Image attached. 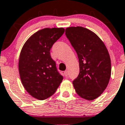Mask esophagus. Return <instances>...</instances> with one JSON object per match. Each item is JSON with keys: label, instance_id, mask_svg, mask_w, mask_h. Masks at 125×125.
<instances>
[{"label": "esophagus", "instance_id": "34e87169", "mask_svg": "<svg viewBox=\"0 0 125 125\" xmlns=\"http://www.w3.org/2000/svg\"><path fill=\"white\" fill-rule=\"evenodd\" d=\"M68 74H68V71H65L64 72V75H65V76H68Z\"/></svg>", "mask_w": 125, "mask_h": 125}]
</instances>
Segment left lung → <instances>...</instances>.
I'll return each instance as SVG.
<instances>
[{
	"label": "left lung",
	"instance_id": "left-lung-1",
	"mask_svg": "<svg viewBox=\"0 0 125 125\" xmlns=\"http://www.w3.org/2000/svg\"><path fill=\"white\" fill-rule=\"evenodd\" d=\"M65 35L79 59L80 73L73 82L78 95L89 101L98 98L108 85L110 58L103 41L91 30L80 27L65 29Z\"/></svg>",
	"mask_w": 125,
	"mask_h": 125
}]
</instances>
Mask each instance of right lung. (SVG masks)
<instances>
[{
    "mask_svg": "<svg viewBox=\"0 0 125 125\" xmlns=\"http://www.w3.org/2000/svg\"><path fill=\"white\" fill-rule=\"evenodd\" d=\"M64 31L62 27L39 30L27 40L21 50L19 62L21 82L36 99L49 98L62 82L63 76L58 71L50 50Z\"/></svg>",
    "mask_w": 125,
    "mask_h": 125,
    "instance_id": "obj_1",
    "label": "right lung"
}]
</instances>
